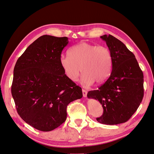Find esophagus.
Here are the masks:
<instances>
[{"mask_svg":"<svg viewBox=\"0 0 154 154\" xmlns=\"http://www.w3.org/2000/svg\"><path fill=\"white\" fill-rule=\"evenodd\" d=\"M87 94H88L87 91H86L85 89H82V94H83L84 97H86Z\"/></svg>","mask_w":154,"mask_h":154,"instance_id":"obj_1","label":"esophagus"}]
</instances>
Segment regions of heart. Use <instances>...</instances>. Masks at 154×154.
<instances>
[{
    "label": "heart",
    "mask_w": 154,
    "mask_h": 154,
    "mask_svg": "<svg viewBox=\"0 0 154 154\" xmlns=\"http://www.w3.org/2000/svg\"><path fill=\"white\" fill-rule=\"evenodd\" d=\"M60 65L66 77L72 82L77 81L81 70V83L89 86L94 82L103 83L109 77L112 56L105 46L81 42L69 49L68 55L60 56Z\"/></svg>",
    "instance_id": "heart-1"
}]
</instances>
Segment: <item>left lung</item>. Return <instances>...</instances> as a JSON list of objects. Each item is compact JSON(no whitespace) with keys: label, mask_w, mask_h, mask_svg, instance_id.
<instances>
[{"label":"left lung","mask_w":154,"mask_h":154,"mask_svg":"<svg viewBox=\"0 0 154 154\" xmlns=\"http://www.w3.org/2000/svg\"><path fill=\"white\" fill-rule=\"evenodd\" d=\"M100 37L112 54V72L104 84L87 96L98 100L103 106V113L96 118L98 122L107 125L126 122L143 100V73L135 56L124 44L111 35Z\"/></svg>","instance_id":"1"}]
</instances>
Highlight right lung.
I'll list each match as a JSON object with an SVG mask.
<instances>
[{
	"mask_svg": "<svg viewBox=\"0 0 154 154\" xmlns=\"http://www.w3.org/2000/svg\"><path fill=\"white\" fill-rule=\"evenodd\" d=\"M66 37L44 35L28 46L14 68L11 93L16 110L27 124L50 131L63 123L66 107L81 99V87L68 79L60 65Z\"/></svg>",
	"mask_w": 154,
	"mask_h": 154,
	"instance_id": "add662e5",
	"label": "right lung"
}]
</instances>
